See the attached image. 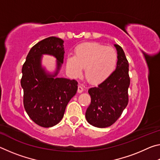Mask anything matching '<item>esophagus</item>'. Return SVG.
Here are the masks:
<instances>
[{"instance_id":"1","label":"esophagus","mask_w":160,"mask_h":160,"mask_svg":"<svg viewBox=\"0 0 160 160\" xmlns=\"http://www.w3.org/2000/svg\"><path fill=\"white\" fill-rule=\"evenodd\" d=\"M84 90V88L82 85H78V93H82Z\"/></svg>"}]
</instances>
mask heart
<instances>
[{"mask_svg": "<svg viewBox=\"0 0 160 160\" xmlns=\"http://www.w3.org/2000/svg\"><path fill=\"white\" fill-rule=\"evenodd\" d=\"M117 61V53L111 47L89 42L80 45L75 51V56L66 58V69L72 77L76 78L85 68V76L92 84L104 81L113 72Z\"/></svg>", "mask_w": 160, "mask_h": 160, "instance_id": "heart-1", "label": "heart"}]
</instances>
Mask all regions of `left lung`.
<instances>
[{
    "instance_id": "8db88e82",
    "label": "left lung",
    "mask_w": 160,
    "mask_h": 160,
    "mask_svg": "<svg viewBox=\"0 0 160 160\" xmlns=\"http://www.w3.org/2000/svg\"><path fill=\"white\" fill-rule=\"evenodd\" d=\"M114 47L118 55L115 70L98 86L88 90L91 103L85 117L89 123L97 128H107L114 123L128 102V62L123 48L117 44Z\"/></svg>"
}]
</instances>
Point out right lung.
Returning a JSON list of instances; mask_svg holds the SVG:
<instances>
[{
    "instance_id": "add662e5",
    "label": "right lung",
    "mask_w": 160,
    "mask_h": 160,
    "mask_svg": "<svg viewBox=\"0 0 160 160\" xmlns=\"http://www.w3.org/2000/svg\"><path fill=\"white\" fill-rule=\"evenodd\" d=\"M63 42L56 37L38 42L29 51L22 69L20 83L25 111L35 123L44 128L60 122L68 103L78 90L76 80L56 77L63 63ZM44 54L57 58V69L52 74L41 66Z\"/></svg>"
}]
</instances>
